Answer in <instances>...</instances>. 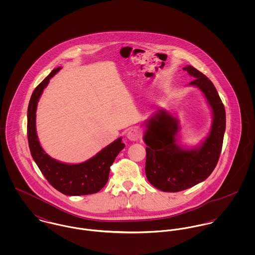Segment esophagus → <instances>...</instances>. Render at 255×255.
<instances>
[{"label":"esophagus","mask_w":255,"mask_h":255,"mask_svg":"<svg viewBox=\"0 0 255 255\" xmlns=\"http://www.w3.org/2000/svg\"><path fill=\"white\" fill-rule=\"evenodd\" d=\"M128 138L131 141H137L140 139L141 137V131L139 128H129V130L128 131V134H127Z\"/></svg>","instance_id":"1"}]
</instances>
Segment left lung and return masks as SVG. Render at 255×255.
Listing matches in <instances>:
<instances>
[{"instance_id": "1", "label": "left lung", "mask_w": 255, "mask_h": 255, "mask_svg": "<svg viewBox=\"0 0 255 255\" xmlns=\"http://www.w3.org/2000/svg\"><path fill=\"white\" fill-rule=\"evenodd\" d=\"M194 79L189 85L200 88L213 112V124L206 140L199 148L182 149L177 144L178 121L165 111L150 119L143 135L146 143L147 180L156 188L178 192L206 180L218 163L224 133L226 112L212 81L191 66L183 68Z\"/></svg>"}]
</instances>
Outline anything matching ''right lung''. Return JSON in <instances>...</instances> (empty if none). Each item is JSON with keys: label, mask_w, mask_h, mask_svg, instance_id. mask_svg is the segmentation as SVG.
Masks as SVG:
<instances>
[{"label": "right lung", "mask_w": 255, "mask_h": 255, "mask_svg": "<svg viewBox=\"0 0 255 255\" xmlns=\"http://www.w3.org/2000/svg\"><path fill=\"white\" fill-rule=\"evenodd\" d=\"M61 70H53L34 89L27 110V137L31 156L49 183L66 195L96 193L108 182L110 167L125 148L122 138L102 149L97 155L80 164H65L51 158L39 143L36 133L37 102L51 77Z\"/></svg>", "instance_id": "obj_1"}]
</instances>
